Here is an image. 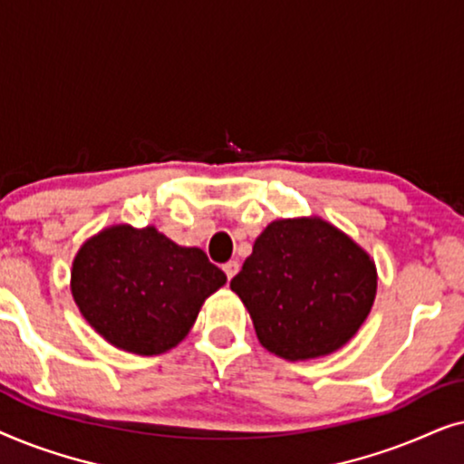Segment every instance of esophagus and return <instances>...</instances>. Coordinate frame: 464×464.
Wrapping results in <instances>:
<instances>
[{"label":"esophagus","instance_id":"34e87169","mask_svg":"<svg viewBox=\"0 0 464 464\" xmlns=\"http://www.w3.org/2000/svg\"><path fill=\"white\" fill-rule=\"evenodd\" d=\"M238 270H240V264H238V262H234V259H230V262L224 264V272H226L227 281H232V278L237 276V272H238Z\"/></svg>","mask_w":464,"mask_h":464}]
</instances>
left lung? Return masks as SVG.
<instances>
[{
  "mask_svg": "<svg viewBox=\"0 0 464 464\" xmlns=\"http://www.w3.org/2000/svg\"><path fill=\"white\" fill-rule=\"evenodd\" d=\"M230 287L266 351L306 361L354 338L376 300L378 270L346 232L310 215L266 226Z\"/></svg>",
  "mask_w": 464,
  "mask_h": 464,
  "instance_id": "8db88e82",
  "label": "left lung"
}]
</instances>
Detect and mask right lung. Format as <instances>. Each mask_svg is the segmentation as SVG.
<instances>
[{
  "label": "right lung",
  "mask_w": 464,
  "mask_h": 464,
  "mask_svg": "<svg viewBox=\"0 0 464 464\" xmlns=\"http://www.w3.org/2000/svg\"><path fill=\"white\" fill-rule=\"evenodd\" d=\"M226 281L205 251L173 243L156 226H107L72 264V295L88 325L111 346L143 357L179 344Z\"/></svg>",
  "instance_id": "obj_1"
}]
</instances>
